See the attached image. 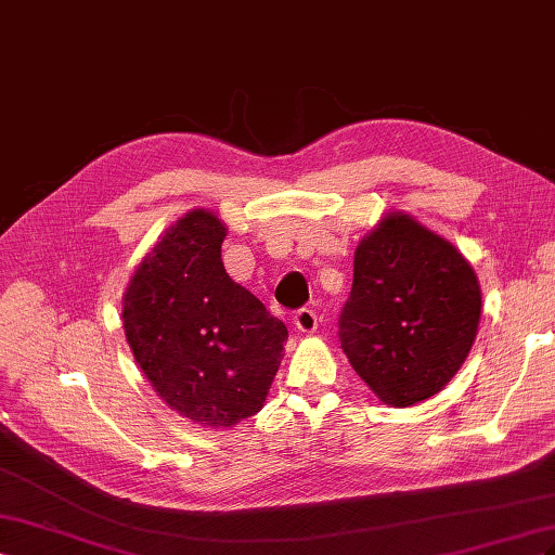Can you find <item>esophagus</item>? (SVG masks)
Masks as SVG:
<instances>
[{
    "label": "esophagus",
    "instance_id": "obj_1",
    "mask_svg": "<svg viewBox=\"0 0 555 555\" xmlns=\"http://www.w3.org/2000/svg\"><path fill=\"white\" fill-rule=\"evenodd\" d=\"M293 321L299 332H315V327H319V315L313 309H299Z\"/></svg>",
    "mask_w": 555,
    "mask_h": 555
}]
</instances>
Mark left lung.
<instances>
[{
  "label": "left lung",
  "mask_w": 555,
  "mask_h": 555,
  "mask_svg": "<svg viewBox=\"0 0 555 555\" xmlns=\"http://www.w3.org/2000/svg\"><path fill=\"white\" fill-rule=\"evenodd\" d=\"M481 319L472 264L416 218L390 211L356 248L341 348L378 400L411 406L463 367Z\"/></svg>",
  "instance_id": "1"
}]
</instances>
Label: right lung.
I'll return each instance as SVG.
<instances>
[{
  "instance_id": "add662e5",
  "label": "right lung",
  "mask_w": 555,
  "mask_h": 555,
  "mask_svg": "<svg viewBox=\"0 0 555 555\" xmlns=\"http://www.w3.org/2000/svg\"><path fill=\"white\" fill-rule=\"evenodd\" d=\"M228 228L193 209L146 253L122 295L137 365L183 418L232 427L258 414L288 330L232 281L220 260Z\"/></svg>"
}]
</instances>
